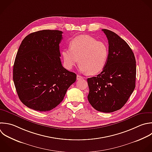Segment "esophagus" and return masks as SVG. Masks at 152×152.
Here are the masks:
<instances>
[{"label": "esophagus", "mask_w": 152, "mask_h": 152, "mask_svg": "<svg viewBox=\"0 0 152 152\" xmlns=\"http://www.w3.org/2000/svg\"><path fill=\"white\" fill-rule=\"evenodd\" d=\"M83 78H84V77H82V76H81V75H77V79L78 80H81V79H83Z\"/></svg>", "instance_id": "34e87169"}]
</instances>
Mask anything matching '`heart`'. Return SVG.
I'll use <instances>...</instances> for the list:
<instances>
[{
	"label": "heart",
	"mask_w": 152,
	"mask_h": 152,
	"mask_svg": "<svg viewBox=\"0 0 152 152\" xmlns=\"http://www.w3.org/2000/svg\"><path fill=\"white\" fill-rule=\"evenodd\" d=\"M62 56L67 69H71L79 59L81 71L95 75L104 68L109 57V48L103 42L88 35H80L71 40L69 49L62 51Z\"/></svg>",
	"instance_id": "b5f03b06"
}]
</instances>
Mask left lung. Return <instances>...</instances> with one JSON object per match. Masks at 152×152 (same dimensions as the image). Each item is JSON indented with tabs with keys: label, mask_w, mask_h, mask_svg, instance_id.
I'll use <instances>...</instances> for the list:
<instances>
[{
	"label": "left lung",
	"mask_w": 152,
	"mask_h": 152,
	"mask_svg": "<svg viewBox=\"0 0 152 152\" xmlns=\"http://www.w3.org/2000/svg\"><path fill=\"white\" fill-rule=\"evenodd\" d=\"M109 43V57L102 72L87 78V98L97 110L110 113L122 108L135 87L136 62L133 52L118 35L103 29Z\"/></svg>",
	"instance_id": "8db88e82"
}]
</instances>
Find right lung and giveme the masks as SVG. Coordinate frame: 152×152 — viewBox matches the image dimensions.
<instances>
[{
  "label": "right lung",
  "instance_id": "add662e5",
  "mask_svg": "<svg viewBox=\"0 0 152 152\" xmlns=\"http://www.w3.org/2000/svg\"><path fill=\"white\" fill-rule=\"evenodd\" d=\"M62 31L44 30L26 36L13 68V80L23 104L35 110L49 111L64 99L77 75L64 68L59 43Z\"/></svg>",
  "mask_w": 152,
  "mask_h": 152
}]
</instances>
